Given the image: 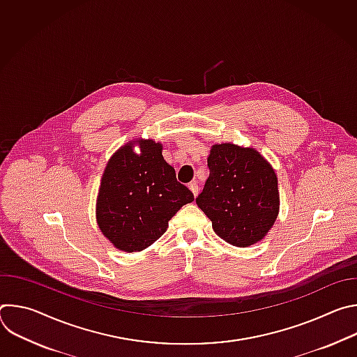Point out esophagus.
I'll return each instance as SVG.
<instances>
[{
    "label": "esophagus",
    "instance_id": "obj_1",
    "mask_svg": "<svg viewBox=\"0 0 357 357\" xmlns=\"http://www.w3.org/2000/svg\"><path fill=\"white\" fill-rule=\"evenodd\" d=\"M188 186H189V189L192 190L193 196L196 197V196H197V193H199V186H197V183H196V182H190Z\"/></svg>",
    "mask_w": 357,
    "mask_h": 357
}]
</instances>
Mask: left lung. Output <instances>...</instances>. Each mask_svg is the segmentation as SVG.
I'll use <instances>...</instances> for the list:
<instances>
[{"mask_svg": "<svg viewBox=\"0 0 357 357\" xmlns=\"http://www.w3.org/2000/svg\"><path fill=\"white\" fill-rule=\"evenodd\" d=\"M208 167L196 205L215 233L236 247L264 238L280 211L278 179L270 162L254 148L225 142L212 145Z\"/></svg>", "mask_w": 357, "mask_h": 357, "instance_id": "1", "label": "left lung"}]
</instances>
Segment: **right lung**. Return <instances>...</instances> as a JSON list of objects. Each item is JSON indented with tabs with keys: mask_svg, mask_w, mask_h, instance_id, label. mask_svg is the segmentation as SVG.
<instances>
[{
	"mask_svg": "<svg viewBox=\"0 0 357 357\" xmlns=\"http://www.w3.org/2000/svg\"><path fill=\"white\" fill-rule=\"evenodd\" d=\"M139 144V153L133 151ZM193 193L176 181L162 144L130 141L107 162L96 203L97 225L114 247L135 252L155 243Z\"/></svg>",
	"mask_w": 357,
	"mask_h": 357,
	"instance_id": "1",
	"label": "right lung"
}]
</instances>
